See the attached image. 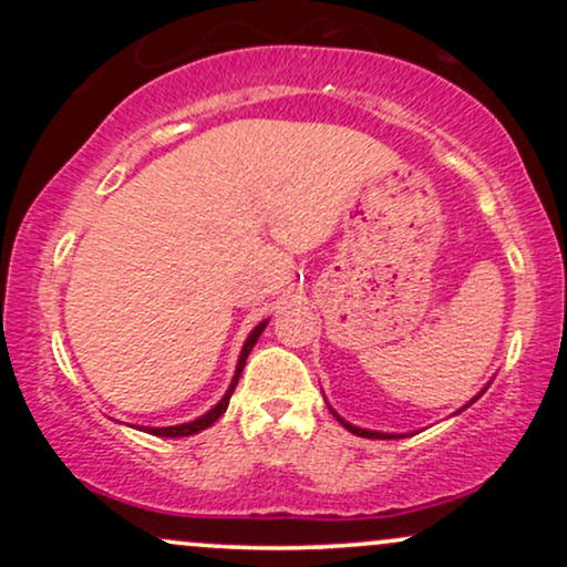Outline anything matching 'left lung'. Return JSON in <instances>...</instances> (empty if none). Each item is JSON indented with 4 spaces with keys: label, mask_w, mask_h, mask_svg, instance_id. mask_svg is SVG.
I'll list each match as a JSON object with an SVG mask.
<instances>
[{
    "label": "left lung",
    "mask_w": 567,
    "mask_h": 567,
    "mask_svg": "<svg viewBox=\"0 0 567 567\" xmlns=\"http://www.w3.org/2000/svg\"><path fill=\"white\" fill-rule=\"evenodd\" d=\"M333 415H336V413H333ZM336 419H338V421H341V424H343V426H347L351 434H357V437H368V440H383V437H386V440H392V434H381V432H368V429H357V426H351V424H347V421H343V419H341V415H336Z\"/></svg>",
    "instance_id": "obj_1"
}]
</instances>
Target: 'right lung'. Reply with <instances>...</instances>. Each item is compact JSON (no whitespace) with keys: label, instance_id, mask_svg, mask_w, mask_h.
<instances>
[{"label":"right lung","instance_id":"obj_1","mask_svg":"<svg viewBox=\"0 0 567 567\" xmlns=\"http://www.w3.org/2000/svg\"><path fill=\"white\" fill-rule=\"evenodd\" d=\"M264 328H266V322L258 324V328L252 330V333H250V338H247V341H245V347H243V354H239V362H237V373H234V381H231L229 392H226L224 400H220L218 405L210 410V413H205V415H202V419L192 421V424H181V426H165V429H148V432H152V434H157V437H188V434H197V432H202V429H207V426H213V424H216V421L220 419V415L226 413V408H229V396H231V392H234V386H237V381H239V373H243V368H245V360H247V354H250V349L256 347L258 336L264 333Z\"/></svg>","mask_w":567,"mask_h":567}]
</instances>
